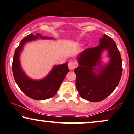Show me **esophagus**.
<instances>
[{
  "label": "esophagus",
  "mask_w": 134,
  "mask_h": 134,
  "mask_svg": "<svg viewBox=\"0 0 134 134\" xmlns=\"http://www.w3.org/2000/svg\"><path fill=\"white\" fill-rule=\"evenodd\" d=\"M77 66V63L74 61H72L70 60V62L68 63V67L69 69L70 70H73L74 69H75Z\"/></svg>",
  "instance_id": "esophagus-1"
}]
</instances>
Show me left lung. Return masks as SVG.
I'll list each match as a JSON object with an SVG mask.
<instances>
[{
  "mask_svg": "<svg viewBox=\"0 0 134 134\" xmlns=\"http://www.w3.org/2000/svg\"><path fill=\"white\" fill-rule=\"evenodd\" d=\"M104 49L109 52L110 61L102 67L100 65V55ZM77 60L79 66L74 72L76 75V88L81 98L91 102H98L113 93L120 81L122 60L111 38L104 35L99 40V45L86 49L80 53Z\"/></svg>",
  "mask_w": 134,
  "mask_h": 134,
  "instance_id": "left-lung-1",
  "label": "left lung"
}]
</instances>
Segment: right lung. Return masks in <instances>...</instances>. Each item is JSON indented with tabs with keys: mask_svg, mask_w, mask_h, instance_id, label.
Masks as SVG:
<instances>
[{
	"mask_svg": "<svg viewBox=\"0 0 134 134\" xmlns=\"http://www.w3.org/2000/svg\"><path fill=\"white\" fill-rule=\"evenodd\" d=\"M38 38L48 39L52 38L42 36L39 33H36L35 35L31 33L27 35L21 41L19 45L15 50L12 68L14 77L20 90L32 99L43 100L55 96L69 69L67 62L62 65L54 66L51 72L44 79L39 81L30 79L21 69L19 55L26 43Z\"/></svg>",
	"mask_w": 134,
	"mask_h": 134,
	"instance_id": "right-lung-1",
	"label": "right lung"
}]
</instances>
